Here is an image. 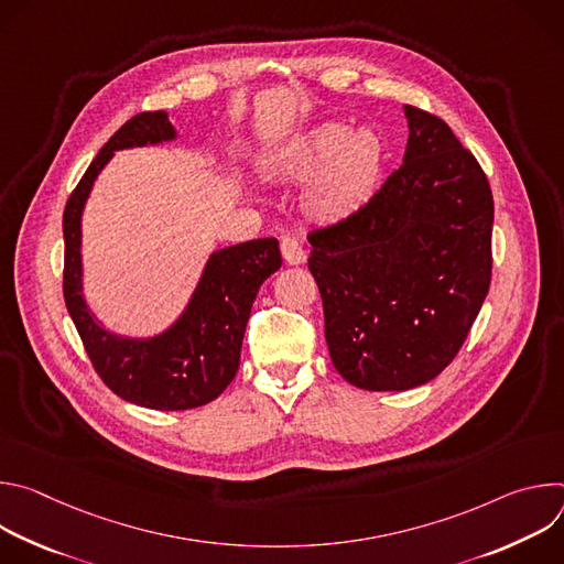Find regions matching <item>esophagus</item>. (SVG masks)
<instances>
[{
    "mask_svg": "<svg viewBox=\"0 0 564 564\" xmlns=\"http://www.w3.org/2000/svg\"><path fill=\"white\" fill-rule=\"evenodd\" d=\"M281 254L285 259V263H290V265H301L305 261V250L301 246V240L294 236L281 238Z\"/></svg>",
    "mask_w": 564,
    "mask_h": 564,
    "instance_id": "esophagus-1",
    "label": "esophagus"
}]
</instances>
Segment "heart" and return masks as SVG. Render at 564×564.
I'll return each instance as SVG.
<instances>
[{
    "mask_svg": "<svg viewBox=\"0 0 564 564\" xmlns=\"http://www.w3.org/2000/svg\"><path fill=\"white\" fill-rule=\"evenodd\" d=\"M383 165V144L370 129L350 131L328 122L301 135L276 172L285 176H314L307 192V209L339 220L357 212L375 192Z\"/></svg>",
    "mask_w": 564,
    "mask_h": 564,
    "instance_id": "heart-1",
    "label": "heart"
}]
</instances>
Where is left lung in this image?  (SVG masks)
I'll list each match as a JSON object with an SVG mask.
<instances>
[{
    "mask_svg": "<svg viewBox=\"0 0 564 564\" xmlns=\"http://www.w3.org/2000/svg\"><path fill=\"white\" fill-rule=\"evenodd\" d=\"M409 144L350 216L307 231L339 375L364 390H409L459 352L491 285L494 194L451 127L406 107Z\"/></svg>",
    "mask_w": 564,
    "mask_h": 564,
    "instance_id": "8db88e82",
    "label": "left lung"
}]
</instances>
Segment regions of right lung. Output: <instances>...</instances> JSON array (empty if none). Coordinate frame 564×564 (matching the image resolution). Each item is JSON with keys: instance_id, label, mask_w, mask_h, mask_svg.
Instances as JSON below:
<instances>
[{"instance_id": "add662e5", "label": "right lung", "mask_w": 564, "mask_h": 564, "mask_svg": "<svg viewBox=\"0 0 564 564\" xmlns=\"http://www.w3.org/2000/svg\"><path fill=\"white\" fill-rule=\"evenodd\" d=\"M174 138L165 111L127 120L100 149L70 192L64 229L66 310L100 379L124 401L153 411H187L209 404L234 379L246 326L261 283L281 268L276 238H257L212 254L194 299L176 326L155 339H122L107 333L83 299L79 216L100 170L118 149Z\"/></svg>"}]
</instances>
